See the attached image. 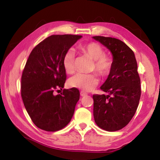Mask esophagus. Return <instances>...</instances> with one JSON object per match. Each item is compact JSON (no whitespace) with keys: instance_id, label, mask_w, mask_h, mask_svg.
Here are the masks:
<instances>
[{"instance_id":"esophagus-1","label":"esophagus","mask_w":160,"mask_h":160,"mask_svg":"<svg viewBox=\"0 0 160 160\" xmlns=\"http://www.w3.org/2000/svg\"><path fill=\"white\" fill-rule=\"evenodd\" d=\"M87 94H87L86 92H83V91H81V92H80V95H81V96H82V97H84V96H86V95H87Z\"/></svg>"}]
</instances>
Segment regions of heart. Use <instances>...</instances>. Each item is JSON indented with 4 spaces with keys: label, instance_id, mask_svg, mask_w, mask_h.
I'll list each match as a JSON object with an SVG mask.
<instances>
[{
    "label": "heart",
    "instance_id": "obj_1",
    "mask_svg": "<svg viewBox=\"0 0 160 160\" xmlns=\"http://www.w3.org/2000/svg\"><path fill=\"white\" fill-rule=\"evenodd\" d=\"M81 51L93 59V64L92 69L95 70L99 76L107 77L112 72L113 66V59L105 55V50L101 45L96 42H90L81 46ZM74 53L71 50H68L64 54L63 66L68 74L74 72ZM98 78L96 74L78 73L72 77L69 80V84L72 88H78L85 92L92 90L98 84Z\"/></svg>",
    "mask_w": 160,
    "mask_h": 160
}]
</instances>
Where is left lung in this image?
<instances>
[{"label":"left lung","mask_w":160,"mask_h":160,"mask_svg":"<svg viewBox=\"0 0 160 160\" xmlns=\"http://www.w3.org/2000/svg\"><path fill=\"white\" fill-rule=\"evenodd\" d=\"M113 55V66L101 86L105 94H94L93 115L99 128L107 131L122 129L133 117L138 107L141 88L133 51L125 43L112 37H93Z\"/></svg>","instance_id":"8db88e82"}]
</instances>
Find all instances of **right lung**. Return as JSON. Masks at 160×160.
I'll return each instance as SVG.
<instances>
[{
	"label": "right lung",
	"instance_id": "1",
	"mask_svg": "<svg viewBox=\"0 0 160 160\" xmlns=\"http://www.w3.org/2000/svg\"><path fill=\"white\" fill-rule=\"evenodd\" d=\"M80 35H51L37 44L29 56L21 78V96L32 121L38 128L55 132L71 120L80 99L77 88L63 89L66 80L64 54Z\"/></svg>",
	"mask_w": 160,
	"mask_h": 160
}]
</instances>
